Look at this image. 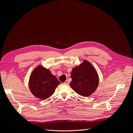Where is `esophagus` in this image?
Returning <instances> with one entry per match:
<instances>
[{"label":"esophagus","mask_w":133,"mask_h":133,"mask_svg":"<svg viewBox=\"0 0 133 133\" xmlns=\"http://www.w3.org/2000/svg\"><path fill=\"white\" fill-rule=\"evenodd\" d=\"M64 84H66V85H68V84H69V80H65V82H64Z\"/></svg>","instance_id":"34e87169"}]
</instances>
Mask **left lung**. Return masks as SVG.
Returning a JSON list of instances; mask_svg holds the SVG:
<instances>
[{"label":"left lung","mask_w":133,"mask_h":133,"mask_svg":"<svg viewBox=\"0 0 133 133\" xmlns=\"http://www.w3.org/2000/svg\"><path fill=\"white\" fill-rule=\"evenodd\" d=\"M70 87L77 94L89 96L95 91L99 85V75L93 65L87 60H84L71 71Z\"/></svg>","instance_id":"8db88e82"}]
</instances>
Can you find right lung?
<instances>
[{
  "mask_svg": "<svg viewBox=\"0 0 133 133\" xmlns=\"http://www.w3.org/2000/svg\"><path fill=\"white\" fill-rule=\"evenodd\" d=\"M60 83L49 69L39 65L32 71L28 85L31 94L35 98L45 100L53 94Z\"/></svg>",
  "mask_w": 133,
  "mask_h": 133,
  "instance_id": "1",
  "label": "right lung"
}]
</instances>
